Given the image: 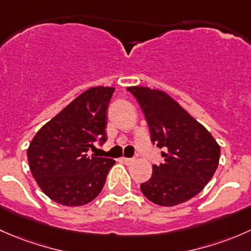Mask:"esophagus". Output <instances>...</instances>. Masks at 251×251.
Returning <instances> with one entry per match:
<instances>
[{"label": "esophagus", "instance_id": "34e87169", "mask_svg": "<svg viewBox=\"0 0 251 251\" xmlns=\"http://www.w3.org/2000/svg\"><path fill=\"white\" fill-rule=\"evenodd\" d=\"M122 162H123V163H126V164H130V163H133L134 159L133 158H126V157H122Z\"/></svg>", "mask_w": 251, "mask_h": 251}]
</instances>
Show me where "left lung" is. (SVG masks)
I'll return each mask as SVG.
<instances>
[{
    "mask_svg": "<svg viewBox=\"0 0 251 251\" xmlns=\"http://www.w3.org/2000/svg\"><path fill=\"white\" fill-rule=\"evenodd\" d=\"M143 108L151 140L164 163L152 167V176L141 183L147 200L162 206L187 202L213 177L220 159V146L210 133L163 90L128 87Z\"/></svg>",
    "mask_w": 251,
    "mask_h": 251,
    "instance_id": "obj_1",
    "label": "left lung"
}]
</instances>
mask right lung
Instances as JSON below:
<instances>
[{
    "label": "right lung",
    "instance_id": "right-lung-1",
    "mask_svg": "<svg viewBox=\"0 0 251 251\" xmlns=\"http://www.w3.org/2000/svg\"><path fill=\"white\" fill-rule=\"evenodd\" d=\"M115 88L92 87L36 133L27 149L30 170L51 201L66 206L92 202L115 161L88 151L106 141L107 107Z\"/></svg>",
    "mask_w": 251,
    "mask_h": 251
}]
</instances>
